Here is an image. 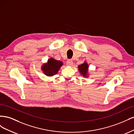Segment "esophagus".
Wrapping results in <instances>:
<instances>
[{"label":"esophagus","instance_id":"esophagus-1","mask_svg":"<svg viewBox=\"0 0 134 134\" xmlns=\"http://www.w3.org/2000/svg\"><path fill=\"white\" fill-rule=\"evenodd\" d=\"M72 64H73V63H72V61L71 60H68L66 62V64L68 65H72Z\"/></svg>","mask_w":134,"mask_h":134}]
</instances>
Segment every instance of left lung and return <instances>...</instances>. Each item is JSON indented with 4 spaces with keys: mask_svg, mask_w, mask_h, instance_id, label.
Listing matches in <instances>:
<instances>
[{
    "mask_svg": "<svg viewBox=\"0 0 134 134\" xmlns=\"http://www.w3.org/2000/svg\"><path fill=\"white\" fill-rule=\"evenodd\" d=\"M88 68V64L86 63H84L78 66V69L80 72L84 76H86L87 74Z\"/></svg>",
    "mask_w": 134,
    "mask_h": 134,
    "instance_id": "8db88e82",
    "label": "left lung"
}]
</instances>
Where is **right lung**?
I'll list each match as a JSON object with an SVG mask.
<instances>
[{"mask_svg": "<svg viewBox=\"0 0 134 134\" xmlns=\"http://www.w3.org/2000/svg\"><path fill=\"white\" fill-rule=\"evenodd\" d=\"M63 63L53 58L48 60L47 64H44L42 66V70L44 74L47 76H52L57 74L60 68L62 66Z\"/></svg>", "mask_w": 134, "mask_h": 134, "instance_id": "add662e5", "label": "right lung"}]
</instances>
